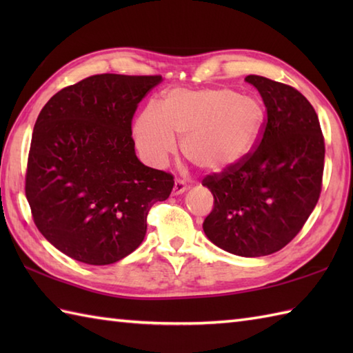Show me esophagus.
I'll use <instances>...</instances> for the list:
<instances>
[{
    "mask_svg": "<svg viewBox=\"0 0 353 353\" xmlns=\"http://www.w3.org/2000/svg\"><path fill=\"white\" fill-rule=\"evenodd\" d=\"M186 190H188V185H186L182 179H177L174 182V188H172V194H174V196H179V194H183Z\"/></svg>",
    "mask_w": 353,
    "mask_h": 353,
    "instance_id": "34e87169",
    "label": "esophagus"
}]
</instances>
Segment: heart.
Masks as SVG:
<instances>
[{"mask_svg":"<svg viewBox=\"0 0 353 353\" xmlns=\"http://www.w3.org/2000/svg\"><path fill=\"white\" fill-rule=\"evenodd\" d=\"M264 109L253 97L228 88L172 89L162 103L148 104L134 124L142 157L163 167L182 137V153L208 171H223L243 161L264 125Z\"/></svg>","mask_w":353,"mask_h":353,"instance_id":"obj_1","label":"heart"}]
</instances>
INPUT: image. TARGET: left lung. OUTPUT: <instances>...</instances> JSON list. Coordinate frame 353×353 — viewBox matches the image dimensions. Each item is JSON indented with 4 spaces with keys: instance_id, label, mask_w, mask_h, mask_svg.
<instances>
[{
    "instance_id": "left-lung-1",
    "label": "left lung",
    "mask_w": 353,
    "mask_h": 353,
    "mask_svg": "<svg viewBox=\"0 0 353 353\" xmlns=\"http://www.w3.org/2000/svg\"><path fill=\"white\" fill-rule=\"evenodd\" d=\"M265 104L258 147L203 179L214 209L203 221L209 241L238 256H267L294 238L316 208L325 139L311 103L292 86L247 76Z\"/></svg>"
}]
</instances>
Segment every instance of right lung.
Segmentation results:
<instances>
[{"label": "right lung", "instance_id": "1", "mask_svg": "<svg viewBox=\"0 0 353 353\" xmlns=\"http://www.w3.org/2000/svg\"><path fill=\"white\" fill-rule=\"evenodd\" d=\"M161 76L99 74L52 95L36 119L26 196L41 234L76 261L108 265L137 250L174 177L134 153L132 119Z\"/></svg>", "mask_w": 353, "mask_h": 353}]
</instances>
